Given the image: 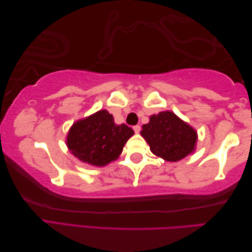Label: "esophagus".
Masks as SVG:
<instances>
[{"label":"esophagus","instance_id":"esophagus-1","mask_svg":"<svg viewBox=\"0 0 252 252\" xmlns=\"http://www.w3.org/2000/svg\"><path fill=\"white\" fill-rule=\"evenodd\" d=\"M133 130H134L135 133H140L141 126H133Z\"/></svg>","mask_w":252,"mask_h":252}]
</instances>
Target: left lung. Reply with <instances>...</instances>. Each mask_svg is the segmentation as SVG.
<instances>
[{"label": "left lung", "mask_w": 252, "mask_h": 252, "mask_svg": "<svg viewBox=\"0 0 252 252\" xmlns=\"http://www.w3.org/2000/svg\"><path fill=\"white\" fill-rule=\"evenodd\" d=\"M141 134L154 155L173 162L194 152L197 142V132L172 111L151 116Z\"/></svg>", "instance_id": "left-lung-1"}]
</instances>
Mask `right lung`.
I'll return each instance as SVG.
<instances>
[{"label": "right lung", "instance_id": "add662e5", "mask_svg": "<svg viewBox=\"0 0 252 252\" xmlns=\"http://www.w3.org/2000/svg\"><path fill=\"white\" fill-rule=\"evenodd\" d=\"M134 132L126 125L117 126L107 110H99L73 123L67 135V146L79 160L104 167L120 156Z\"/></svg>", "mask_w": 252, "mask_h": 252}]
</instances>
